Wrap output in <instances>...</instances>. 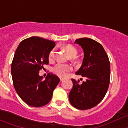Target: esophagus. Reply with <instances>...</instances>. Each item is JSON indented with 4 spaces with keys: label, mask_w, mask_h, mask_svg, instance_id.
Instances as JSON below:
<instances>
[{
    "label": "esophagus",
    "mask_w": 128,
    "mask_h": 128,
    "mask_svg": "<svg viewBox=\"0 0 128 128\" xmlns=\"http://www.w3.org/2000/svg\"><path fill=\"white\" fill-rule=\"evenodd\" d=\"M64 79V78H62V77H60V81H62Z\"/></svg>",
    "instance_id": "1"
}]
</instances>
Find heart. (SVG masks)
I'll use <instances>...</instances> for the list:
<instances>
[{"mask_svg":"<svg viewBox=\"0 0 128 128\" xmlns=\"http://www.w3.org/2000/svg\"><path fill=\"white\" fill-rule=\"evenodd\" d=\"M64 50H66L67 53L68 54L69 57L72 59L75 58L77 56L78 54V51L77 49L70 44H67L64 46ZM55 58V50L52 49L48 54V59L50 61L54 60ZM72 68L69 64H64L58 63L56 64L52 68V72L58 76L60 77H65L67 76L68 72L71 71Z\"/></svg>","mask_w":128,"mask_h":128,"instance_id":"heart-1","label":"heart"}]
</instances>
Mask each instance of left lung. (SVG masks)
Segmentation results:
<instances>
[{"instance_id": "obj_1", "label": "left lung", "mask_w": 128, "mask_h": 128, "mask_svg": "<svg viewBox=\"0 0 128 128\" xmlns=\"http://www.w3.org/2000/svg\"><path fill=\"white\" fill-rule=\"evenodd\" d=\"M75 43L83 49L84 56L80 68L76 74L87 78L81 85L72 79L73 87L69 94V102L78 110H88L104 99L110 79V63L101 44L88 38L77 39Z\"/></svg>"}]
</instances>
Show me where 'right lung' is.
<instances>
[{"label":"right lung","mask_w":128,"mask_h":128,"mask_svg":"<svg viewBox=\"0 0 128 128\" xmlns=\"http://www.w3.org/2000/svg\"><path fill=\"white\" fill-rule=\"evenodd\" d=\"M55 45L52 41L32 36L23 40L15 52L11 66L14 88L22 100L31 106L48 104L60 81L51 73L45 79L39 76L40 70L48 64V54Z\"/></svg>","instance_id":"right-lung-1"}]
</instances>
